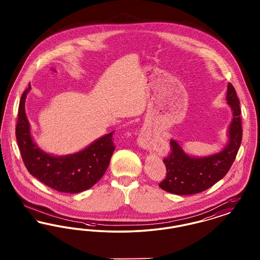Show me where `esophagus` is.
<instances>
[{"mask_svg": "<svg viewBox=\"0 0 260 260\" xmlns=\"http://www.w3.org/2000/svg\"><path fill=\"white\" fill-rule=\"evenodd\" d=\"M139 143H140V145L142 146V147H145V148H147L148 147V145L145 143V141H144V136L143 135H141V136H139Z\"/></svg>", "mask_w": 260, "mask_h": 260, "instance_id": "1", "label": "esophagus"}]
</instances>
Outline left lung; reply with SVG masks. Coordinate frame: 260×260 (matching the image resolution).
I'll use <instances>...</instances> for the list:
<instances>
[{
	"instance_id": "1",
	"label": "left lung",
	"mask_w": 260,
	"mask_h": 260,
	"mask_svg": "<svg viewBox=\"0 0 260 260\" xmlns=\"http://www.w3.org/2000/svg\"><path fill=\"white\" fill-rule=\"evenodd\" d=\"M226 99L233 113L227 145L222 151L210 156L192 157L172 139L171 153L164 159L167 176L159 184L161 189L176 195H193L214 185L228 173L235 161L243 136L240 101L230 83L227 87Z\"/></svg>"
}]
</instances>
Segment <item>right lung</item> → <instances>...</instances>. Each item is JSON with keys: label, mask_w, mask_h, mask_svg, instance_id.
Returning a JSON list of instances; mask_svg holds the SVG:
<instances>
[{"label": "right lung", "mask_w": 260, "mask_h": 260, "mask_svg": "<svg viewBox=\"0 0 260 260\" xmlns=\"http://www.w3.org/2000/svg\"><path fill=\"white\" fill-rule=\"evenodd\" d=\"M25 89L19 102L15 136L21 157L30 174L50 188L65 193H80L94 185L106 172L115 146L113 133L101 136L80 152L52 156L34 142L25 113Z\"/></svg>", "instance_id": "1"}]
</instances>
